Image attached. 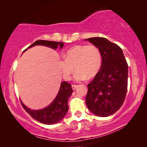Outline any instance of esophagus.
I'll return each mask as SVG.
<instances>
[{
    "mask_svg": "<svg viewBox=\"0 0 147 147\" xmlns=\"http://www.w3.org/2000/svg\"><path fill=\"white\" fill-rule=\"evenodd\" d=\"M78 87V86H76V85H72L71 86V88H72V89H73L74 90H76V88Z\"/></svg>",
    "mask_w": 147,
    "mask_h": 147,
    "instance_id": "1",
    "label": "esophagus"
}]
</instances>
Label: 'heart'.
Returning a JSON list of instances; mask_svg holds the SVG:
<instances>
[{
    "label": "heart",
    "instance_id": "heart-1",
    "mask_svg": "<svg viewBox=\"0 0 147 147\" xmlns=\"http://www.w3.org/2000/svg\"><path fill=\"white\" fill-rule=\"evenodd\" d=\"M64 59L59 61V69L64 79L69 80L76 69V81L81 82L88 78H94L100 71L102 55L99 49L94 45H77L68 50Z\"/></svg>",
    "mask_w": 147,
    "mask_h": 147
}]
</instances>
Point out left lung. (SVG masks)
Instances as JSON below:
<instances>
[{
    "instance_id": "8db88e82",
    "label": "left lung",
    "mask_w": 147,
    "mask_h": 147,
    "mask_svg": "<svg viewBox=\"0 0 147 147\" xmlns=\"http://www.w3.org/2000/svg\"><path fill=\"white\" fill-rule=\"evenodd\" d=\"M99 49L102 55L100 71L91 83L86 103L95 115L106 117L118 111L125 99L128 86V64L118 45L104 37L84 39Z\"/></svg>"
}]
</instances>
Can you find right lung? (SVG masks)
Listing matches in <instances>:
<instances>
[{"label": "right lung", "instance_id": "right-lung-1", "mask_svg": "<svg viewBox=\"0 0 147 147\" xmlns=\"http://www.w3.org/2000/svg\"><path fill=\"white\" fill-rule=\"evenodd\" d=\"M36 45L45 46L53 49H57L59 47L60 49H61L63 47L64 43L62 42L37 40L24 50L23 53L29 48ZM73 91L71 84L64 81L61 83L59 92L55 99L47 107L40 110H33L27 107L22 101L21 104L24 109L34 119L45 124H54L61 121L67 114L69 110L67 104L68 99L71 96Z\"/></svg>", "mask_w": 147, "mask_h": 147}]
</instances>
